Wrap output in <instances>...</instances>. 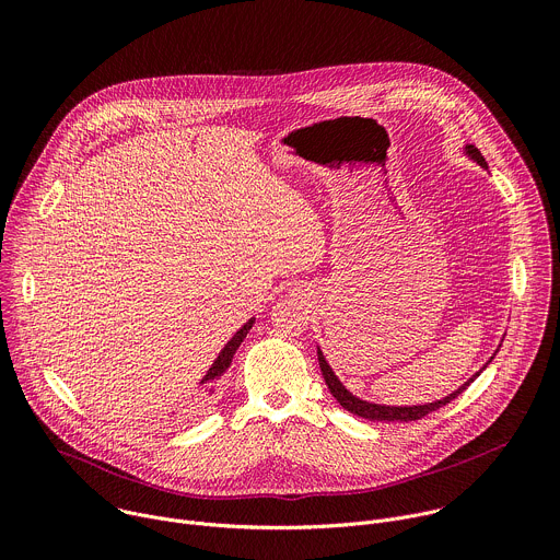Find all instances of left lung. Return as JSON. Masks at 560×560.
<instances>
[{"label": "left lung", "instance_id": "1", "mask_svg": "<svg viewBox=\"0 0 560 560\" xmlns=\"http://www.w3.org/2000/svg\"><path fill=\"white\" fill-rule=\"evenodd\" d=\"M465 152L474 159V162H476L478 166L488 168V162L483 159L481 150L474 148V145H465ZM316 354H318V368H322V374H324V378H326V385H328V389L332 392V396L337 398V401L341 404V408H346L348 412H352V415H357V417L370 419V421H401V423L419 421V419L428 417L430 412H436L439 408H443V406H447L450 401H454V398H456L458 394H463V389H467V385H469L478 374H481V372L488 368V363L494 359V357H492V359L481 368V372H476V374H474L469 381H465L456 392H452L450 396L441 398V401H434V404H428V406H412V408H389V406H378V404L361 401V398H357L352 392H348V389L343 387V383L337 378V374H335L332 368L328 365L324 352L316 348Z\"/></svg>", "mask_w": 560, "mask_h": 560}]
</instances>
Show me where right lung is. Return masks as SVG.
<instances>
[{"label":"right lung","mask_w":560,"mask_h":560,"mask_svg":"<svg viewBox=\"0 0 560 560\" xmlns=\"http://www.w3.org/2000/svg\"><path fill=\"white\" fill-rule=\"evenodd\" d=\"M253 324H255V318H250V322L238 330L228 343H225V348L219 352V357H217V361L212 363V368L208 370V374L201 378V383H208V381H214V378H219L228 368H230V363H232V357H234V352L238 350V346L244 343V339H246V335L250 332V328H253Z\"/></svg>","instance_id":"add662e5"}]
</instances>
